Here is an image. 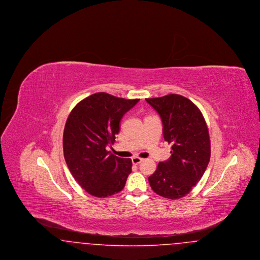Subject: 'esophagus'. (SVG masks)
Segmentation results:
<instances>
[{
    "label": "esophagus",
    "instance_id": "obj_1",
    "mask_svg": "<svg viewBox=\"0 0 260 260\" xmlns=\"http://www.w3.org/2000/svg\"><path fill=\"white\" fill-rule=\"evenodd\" d=\"M142 161H143V159H142V158H139V157H134V158L132 159V161H133L134 165H138V164H140Z\"/></svg>",
    "mask_w": 260,
    "mask_h": 260
}]
</instances>
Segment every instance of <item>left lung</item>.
Listing matches in <instances>:
<instances>
[{
    "label": "left lung",
    "instance_id": "8db88e82",
    "mask_svg": "<svg viewBox=\"0 0 260 260\" xmlns=\"http://www.w3.org/2000/svg\"><path fill=\"white\" fill-rule=\"evenodd\" d=\"M146 101L160 115L164 138L172 144L171 158L159 162L148 177L149 183L164 198H182L198 183L210 161V135L205 118L190 99L179 94Z\"/></svg>",
    "mask_w": 260,
    "mask_h": 260
}]
</instances>
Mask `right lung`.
Returning a JSON list of instances; mask_svg holds the SVG:
<instances>
[{
  "label": "right lung",
  "instance_id": "obj_1",
  "mask_svg": "<svg viewBox=\"0 0 260 260\" xmlns=\"http://www.w3.org/2000/svg\"><path fill=\"white\" fill-rule=\"evenodd\" d=\"M139 99L93 93L69 114L63 133V154L75 180L88 194L105 198L124 189L132 160L109 154L120 132V122Z\"/></svg>",
  "mask_w": 260,
  "mask_h": 260
}]
</instances>
